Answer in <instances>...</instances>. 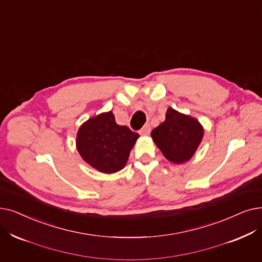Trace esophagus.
<instances>
[{"mask_svg": "<svg viewBox=\"0 0 262 262\" xmlns=\"http://www.w3.org/2000/svg\"><path fill=\"white\" fill-rule=\"evenodd\" d=\"M150 132H151V126H150L149 124H146V125H144V126L141 128V130H140L139 133H140V135H142V136H146V135L150 134Z\"/></svg>", "mask_w": 262, "mask_h": 262, "instance_id": "obj_1", "label": "esophagus"}]
</instances>
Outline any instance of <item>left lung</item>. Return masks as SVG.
<instances>
[{
  "instance_id": "1",
  "label": "left lung",
  "mask_w": 262,
  "mask_h": 262,
  "mask_svg": "<svg viewBox=\"0 0 262 262\" xmlns=\"http://www.w3.org/2000/svg\"><path fill=\"white\" fill-rule=\"evenodd\" d=\"M203 133L197 119L170 107L166 112V120L152 130L151 137L168 161L179 165L194 156Z\"/></svg>"
}]
</instances>
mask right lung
<instances>
[{
	"instance_id": "add662e5",
	"label": "right lung",
	"mask_w": 262,
	"mask_h": 262,
	"mask_svg": "<svg viewBox=\"0 0 262 262\" xmlns=\"http://www.w3.org/2000/svg\"><path fill=\"white\" fill-rule=\"evenodd\" d=\"M139 138L137 133L116 123L112 111L90 118L78 129L77 150L83 161L103 173H115L126 165Z\"/></svg>"
}]
</instances>
